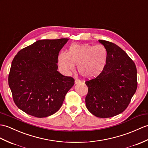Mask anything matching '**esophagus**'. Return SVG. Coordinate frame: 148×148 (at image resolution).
I'll list each match as a JSON object with an SVG mask.
<instances>
[{
    "label": "esophagus",
    "instance_id": "34e87169",
    "mask_svg": "<svg viewBox=\"0 0 148 148\" xmlns=\"http://www.w3.org/2000/svg\"><path fill=\"white\" fill-rule=\"evenodd\" d=\"M81 82V81L79 79H76L75 80V84H77L79 83H80Z\"/></svg>",
    "mask_w": 148,
    "mask_h": 148
}]
</instances>
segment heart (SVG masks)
Instances as JSON below:
<instances>
[{
	"instance_id": "heart-1",
	"label": "heart",
	"mask_w": 148,
	"mask_h": 148,
	"mask_svg": "<svg viewBox=\"0 0 148 148\" xmlns=\"http://www.w3.org/2000/svg\"><path fill=\"white\" fill-rule=\"evenodd\" d=\"M58 60L64 72L70 73L74 69V65H77L81 76L90 79L97 77L104 70L108 60V52L102 45L74 44L67 53L62 51Z\"/></svg>"
}]
</instances>
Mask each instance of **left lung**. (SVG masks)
Listing matches in <instances>:
<instances>
[{
    "label": "left lung",
    "mask_w": 148,
    "mask_h": 148,
    "mask_svg": "<svg viewBox=\"0 0 148 148\" xmlns=\"http://www.w3.org/2000/svg\"><path fill=\"white\" fill-rule=\"evenodd\" d=\"M108 52L102 73L86 81L88 88L86 105L92 115L108 118L122 113L137 90V69L128 55L116 44L98 40Z\"/></svg>",
    "instance_id": "8db88e82"
}]
</instances>
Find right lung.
<instances>
[{"mask_svg":"<svg viewBox=\"0 0 148 148\" xmlns=\"http://www.w3.org/2000/svg\"><path fill=\"white\" fill-rule=\"evenodd\" d=\"M68 40H38L14 58L9 86L15 104L27 114L38 118L53 115L74 86L73 77L57 71L58 53Z\"/></svg>","mask_w":148,"mask_h":148,"instance_id":"1","label":"right lung"}]
</instances>
